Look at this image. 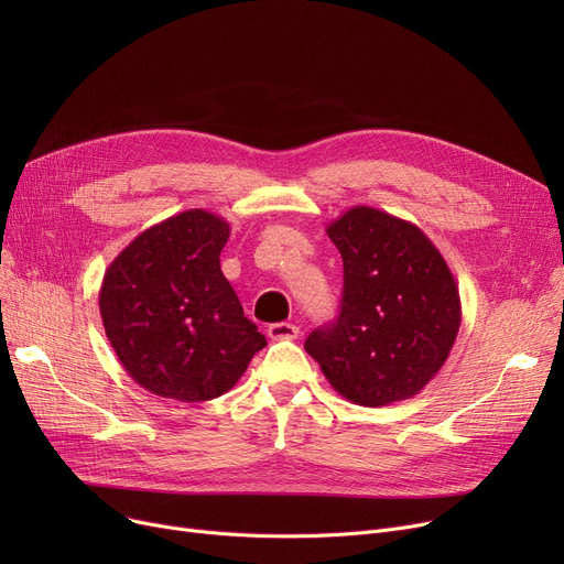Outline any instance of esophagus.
I'll use <instances>...</instances> for the list:
<instances>
[{"label":"esophagus","mask_w":564,"mask_h":564,"mask_svg":"<svg viewBox=\"0 0 564 564\" xmlns=\"http://www.w3.org/2000/svg\"><path fill=\"white\" fill-rule=\"evenodd\" d=\"M267 334H270L272 340H294L300 336V327H294L290 322H276V324H270Z\"/></svg>","instance_id":"1"}]
</instances>
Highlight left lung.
I'll use <instances>...</instances> for the list:
<instances>
[{
	"instance_id": "1",
	"label": "left lung",
	"mask_w": 564,
	"mask_h": 564,
	"mask_svg": "<svg viewBox=\"0 0 564 564\" xmlns=\"http://www.w3.org/2000/svg\"><path fill=\"white\" fill-rule=\"evenodd\" d=\"M343 256V306L306 338L336 393L361 406L419 395L451 357L462 302L455 276L411 221L354 205L327 226Z\"/></svg>"
}]
</instances>
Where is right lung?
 <instances>
[{
  "instance_id": "right-lung-1",
  "label": "right lung",
  "mask_w": 564,
  "mask_h": 564,
  "mask_svg": "<svg viewBox=\"0 0 564 564\" xmlns=\"http://www.w3.org/2000/svg\"><path fill=\"white\" fill-rule=\"evenodd\" d=\"M230 226L185 210L139 232L100 285V315L118 361L141 389L181 402L228 393L267 345L221 272Z\"/></svg>"
}]
</instances>
